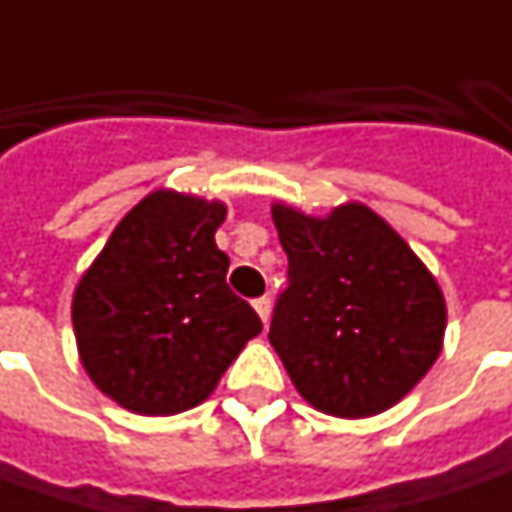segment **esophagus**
I'll return each mask as SVG.
<instances>
[{
	"instance_id": "1",
	"label": "esophagus",
	"mask_w": 512,
	"mask_h": 512,
	"mask_svg": "<svg viewBox=\"0 0 512 512\" xmlns=\"http://www.w3.org/2000/svg\"><path fill=\"white\" fill-rule=\"evenodd\" d=\"M252 306H255L257 317H260V320H263V326H266V323H269V314H272V297H266V294H263V297H257Z\"/></svg>"
}]
</instances>
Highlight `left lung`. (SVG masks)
Returning a JSON list of instances; mask_svg holds the SVG:
<instances>
[{"label": "left lung", "instance_id": "1", "mask_svg": "<svg viewBox=\"0 0 512 512\" xmlns=\"http://www.w3.org/2000/svg\"><path fill=\"white\" fill-rule=\"evenodd\" d=\"M289 255L269 343L317 411L362 419L388 411L431 371L445 337V297L388 223L365 203L326 218L274 203Z\"/></svg>", "mask_w": 512, "mask_h": 512}]
</instances>
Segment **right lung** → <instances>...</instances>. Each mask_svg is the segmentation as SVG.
<instances>
[{
  "label": "right lung",
  "mask_w": 512,
  "mask_h": 512,
  "mask_svg": "<svg viewBox=\"0 0 512 512\" xmlns=\"http://www.w3.org/2000/svg\"><path fill=\"white\" fill-rule=\"evenodd\" d=\"M221 201L155 189L121 218L73 294V331L87 377L141 416L201 405L243 345L263 331L226 286L215 243Z\"/></svg>",
  "instance_id": "1"
}]
</instances>
